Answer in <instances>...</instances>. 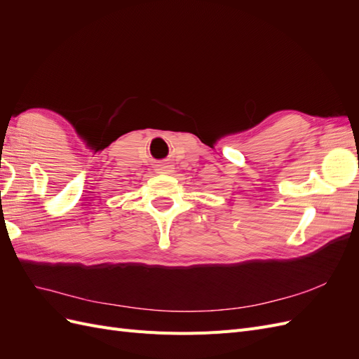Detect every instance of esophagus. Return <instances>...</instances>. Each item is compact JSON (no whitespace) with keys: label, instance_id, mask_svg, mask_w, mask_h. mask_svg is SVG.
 Here are the masks:
<instances>
[{"label":"esophagus","instance_id":"1","mask_svg":"<svg viewBox=\"0 0 359 359\" xmlns=\"http://www.w3.org/2000/svg\"><path fill=\"white\" fill-rule=\"evenodd\" d=\"M156 170L157 173H170L173 170V166L169 165V163H161V165H157Z\"/></svg>","mask_w":359,"mask_h":359}]
</instances>
